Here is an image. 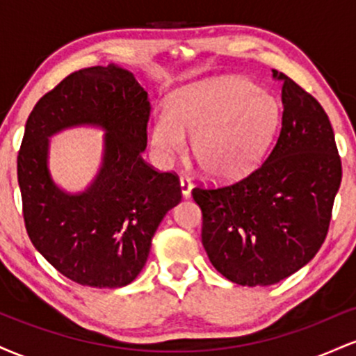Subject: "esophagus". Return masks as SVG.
Listing matches in <instances>:
<instances>
[{"instance_id": "obj_1", "label": "esophagus", "mask_w": 356, "mask_h": 356, "mask_svg": "<svg viewBox=\"0 0 356 356\" xmlns=\"http://www.w3.org/2000/svg\"><path fill=\"white\" fill-rule=\"evenodd\" d=\"M181 191H182V195L184 197H191V191H192V181L191 177H187V175H181Z\"/></svg>"}]
</instances>
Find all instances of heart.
Listing matches in <instances>:
<instances>
[{
    "label": "heart",
    "mask_w": 356,
    "mask_h": 356,
    "mask_svg": "<svg viewBox=\"0 0 356 356\" xmlns=\"http://www.w3.org/2000/svg\"><path fill=\"white\" fill-rule=\"evenodd\" d=\"M280 122L277 102L251 81L219 79L179 90L150 127V145L167 164L186 149L212 179H236L257 164Z\"/></svg>",
    "instance_id": "obj_1"
}]
</instances>
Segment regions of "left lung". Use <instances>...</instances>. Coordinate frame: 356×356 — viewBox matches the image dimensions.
<instances>
[{"label":"left lung","instance_id":"8db88e82","mask_svg":"<svg viewBox=\"0 0 356 356\" xmlns=\"http://www.w3.org/2000/svg\"><path fill=\"white\" fill-rule=\"evenodd\" d=\"M283 120L275 147L239 181L194 187L202 246L224 277L243 286L280 283L308 264L328 234L341 182L330 118L320 102L284 73Z\"/></svg>","mask_w":356,"mask_h":356}]
</instances>
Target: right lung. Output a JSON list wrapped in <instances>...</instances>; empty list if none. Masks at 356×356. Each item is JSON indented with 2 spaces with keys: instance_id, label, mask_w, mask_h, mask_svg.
I'll use <instances>...</instances> for the list:
<instances>
[{
  "instance_id": "right-lung-1",
  "label": "right lung",
  "mask_w": 356,
  "mask_h": 356,
  "mask_svg": "<svg viewBox=\"0 0 356 356\" xmlns=\"http://www.w3.org/2000/svg\"><path fill=\"white\" fill-rule=\"evenodd\" d=\"M149 117L145 90L112 63L68 75L26 120L18 152L24 226L40 254L81 286L132 283L159 224L182 199L177 175L142 159ZM76 124L102 126L108 134L97 177L87 191L68 195L47 170V138Z\"/></svg>"
}]
</instances>
